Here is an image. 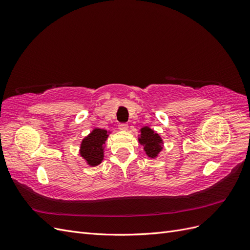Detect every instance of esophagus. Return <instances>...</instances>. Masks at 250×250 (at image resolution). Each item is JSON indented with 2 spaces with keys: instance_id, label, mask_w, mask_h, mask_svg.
<instances>
[{
  "instance_id": "34e87169",
  "label": "esophagus",
  "mask_w": 250,
  "mask_h": 250,
  "mask_svg": "<svg viewBox=\"0 0 250 250\" xmlns=\"http://www.w3.org/2000/svg\"><path fill=\"white\" fill-rule=\"evenodd\" d=\"M119 129H120V130H122V131H126V130H128V124H126V123L120 124V125H119Z\"/></svg>"
}]
</instances>
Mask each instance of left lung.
Segmentation results:
<instances>
[{
	"instance_id": "left-lung-1",
	"label": "left lung",
	"mask_w": 250,
	"mask_h": 250,
	"mask_svg": "<svg viewBox=\"0 0 250 250\" xmlns=\"http://www.w3.org/2000/svg\"><path fill=\"white\" fill-rule=\"evenodd\" d=\"M138 141L143 146L146 155L152 160L160 155L164 149V141L162 137L149 126L141 128Z\"/></svg>"
}]
</instances>
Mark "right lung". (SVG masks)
<instances>
[{
	"label": "right lung",
	"mask_w": 250,
	"mask_h": 250,
	"mask_svg": "<svg viewBox=\"0 0 250 250\" xmlns=\"http://www.w3.org/2000/svg\"><path fill=\"white\" fill-rule=\"evenodd\" d=\"M111 131L101 128H94L80 143L79 154L89 167H97L104 160L105 142Z\"/></svg>",
	"instance_id": "1"
}]
</instances>
